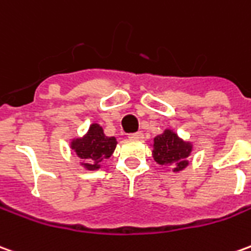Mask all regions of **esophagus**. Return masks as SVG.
Returning <instances> with one entry per match:
<instances>
[{"mask_svg": "<svg viewBox=\"0 0 251 251\" xmlns=\"http://www.w3.org/2000/svg\"><path fill=\"white\" fill-rule=\"evenodd\" d=\"M129 138H130V140H143L144 134L141 133V131H137V133H131V134H129Z\"/></svg>", "mask_w": 251, "mask_h": 251, "instance_id": "34e87169", "label": "esophagus"}]
</instances>
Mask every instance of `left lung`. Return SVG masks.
<instances>
[{"mask_svg":"<svg viewBox=\"0 0 251 251\" xmlns=\"http://www.w3.org/2000/svg\"><path fill=\"white\" fill-rule=\"evenodd\" d=\"M153 160L160 166L170 167L174 173H179L187 167V157L192 155L193 144L185 141L171 129H166L162 134L153 138Z\"/></svg>","mask_w":251,"mask_h":251,"instance_id":"obj_1","label":"left lung"}]
</instances>
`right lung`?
Masks as SVG:
<instances>
[{
  "label": "right lung",
  "mask_w": 251,
  "mask_h": 251,
  "mask_svg": "<svg viewBox=\"0 0 251 251\" xmlns=\"http://www.w3.org/2000/svg\"><path fill=\"white\" fill-rule=\"evenodd\" d=\"M117 147V138L107 137L99 124H92L83 137L72 138L71 148L80 157L85 170H99L101 162L113 155Z\"/></svg>",
  "instance_id": "1"
}]
</instances>
